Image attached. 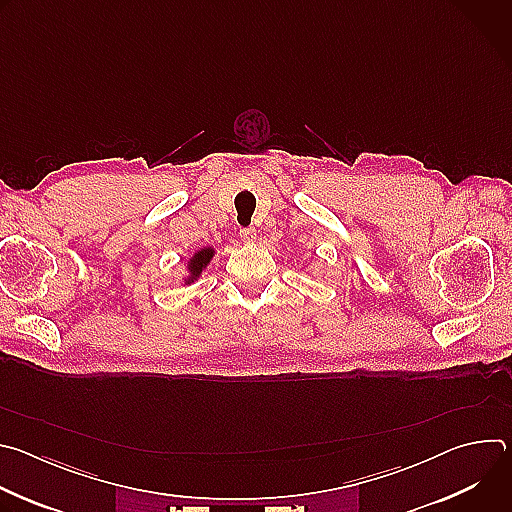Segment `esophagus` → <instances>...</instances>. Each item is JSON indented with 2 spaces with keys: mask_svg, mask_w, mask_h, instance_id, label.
I'll return each mask as SVG.
<instances>
[{
  "mask_svg": "<svg viewBox=\"0 0 512 512\" xmlns=\"http://www.w3.org/2000/svg\"><path fill=\"white\" fill-rule=\"evenodd\" d=\"M241 239L245 243H253L257 239V231L253 227H247V229H241Z\"/></svg>",
  "mask_w": 512,
  "mask_h": 512,
  "instance_id": "1",
  "label": "esophagus"
}]
</instances>
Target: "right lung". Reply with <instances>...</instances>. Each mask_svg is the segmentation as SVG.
<instances>
[{
  "mask_svg": "<svg viewBox=\"0 0 512 512\" xmlns=\"http://www.w3.org/2000/svg\"><path fill=\"white\" fill-rule=\"evenodd\" d=\"M210 259H212V249H200V251L192 257V261H190V265H188V269H190V273H192V279L200 275V271L208 265Z\"/></svg>",
  "mask_w": 512,
  "mask_h": 512,
  "instance_id": "1",
  "label": "right lung"
}]
</instances>
